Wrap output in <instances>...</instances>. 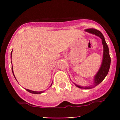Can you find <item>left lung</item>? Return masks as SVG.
<instances>
[{"label":"left lung","mask_w":120,"mask_h":120,"mask_svg":"<svg viewBox=\"0 0 120 120\" xmlns=\"http://www.w3.org/2000/svg\"><path fill=\"white\" fill-rule=\"evenodd\" d=\"M86 31L90 33L95 34L96 36L99 37L101 39V41H102V43L103 45V61L102 64L101 65V67L99 71L96 74V75L94 77V86H79L76 85L78 87L81 88V89H91L93 87L97 86L99 84L101 83L102 81L104 80L105 78L106 75L108 74L109 70L110 68V65H111V57L109 56V49L108 46H107V43H106L104 37L103 35L99 30L95 29H86Z\"/></svg>","instance_id":"8db88e82"}]
</instances>
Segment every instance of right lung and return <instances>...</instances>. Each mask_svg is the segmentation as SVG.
I'll use <instances>...</instances> for the list:
<instances>
[{
	"instance_id": "1",
	"label": "right lung",
	"mask_w": 120,
	"mask_h": 120,
	"mask_svg": "<svg viewBox=\"0 0 120 120\" xmlns=\"http://www.w3.org/2000/svg\"><path fill=\"white\" fill-rule=\"evenodd\" d=\"M12 51L11 52V56H12ZM12 72H13V75H14V77H15V76L14 73H13V68H12ZM26 90L27 91H28V92H29V93H30L35 94H41V93H42L43 92V91H39V92H38V91H31V90H28V89H26Z\"/></svg>"
}]
</instances>
